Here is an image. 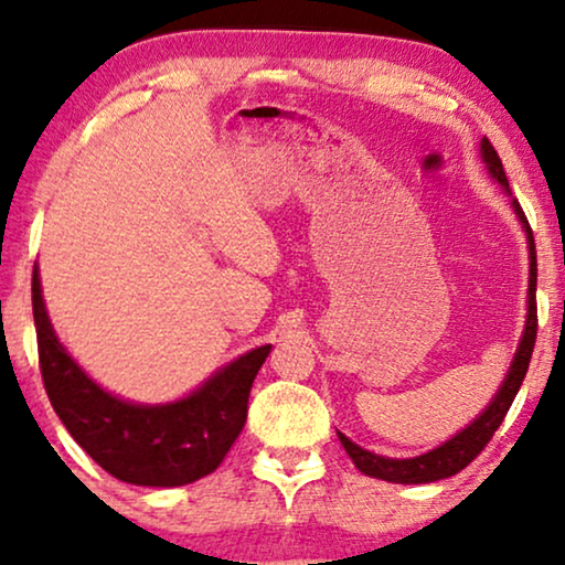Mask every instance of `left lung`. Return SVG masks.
<instances>
[{"instance_id": "1", "label": "left lung", "mask_w": 565, "mask_h": 565, "mask_svg": "<svg viewBox=\"0 0 565 565\" xmlns=\"http://www.w3.org/2000/svg\"><path fill=\"white\" fill-rule=\"evenodd\" d=\"M481 153H483L486 167H489V172L497 177V180L504 184L507 192H509L504 164H501L499 153L491 146L489 138H483V141H481ZM512 207H514V213L520 215L524 231H527L530 290H527V323H524L522 342H520V347H516L514 362H512V367H509L504 383H501L499 393L493 396L491 404L486 406V412L478 416L476 422H470L466 429L458 431V435H455L452 439H447L445 445H439L437 450L424 452V455H419V458H406V460L383 458V455L362 450L360 445H354L352 439H347L342 431H337L339 443H342L347 455H350L354 466H358V470H362L365 476L381 478V481H391V483H431V481H439V478H450L455 473H460V470L466 468L468 462H473L478 455H481L483 447L491 443L493 431H497L501 427V422H504L509 406H512L516 391H520L524 375H527L530 358H532V350H535V339H537V300H535L537 254H535V238H532V228L527 223V215H524V211L520 207V203H516V200H512Z\"/></svg>"}]
</instances>
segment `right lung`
Returning <instances> with one entry per match:
<instances>
[{
	"label": "right lung",
	"mask_w": 565,
	"mask_h": 565,
	"mask_svg": "<svg viewBox=\"0 0 565 565\" xmlns=\"http://www.w3.org/2000/svg\"><path fill=\"white\" fill-rule=\"evenodd\" d=\"M38 360L53 412L84 452L118 481L184 486L213 473L242 435L249 391L273 347L242 354L188 398L138 406L99 388L53 334L33 269Z\"/></svg>",
	"instance_id": "1"
}]
</instances>
